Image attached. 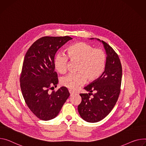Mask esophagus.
<instances>
[{
  "label": "esophagus",
  "mask_w": 146,
  "mask_h": 146,
  "mask_svg": "<svg viewBox=\"0 0 146 146\" xmlns=\"http://www.w3.org/2000/svg\"><path fill=\"white\" fill-rule=\"evenodd\" d=\"M69 92H70V96H72L73 95H74V92L72 91V90H69Z\"/></svg>",
  "instance_id": "esophagus-1"
}]
</instances>
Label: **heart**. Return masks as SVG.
<instances>
[{"label": "heart", "mask_w": 146, "mask_h": 146, "mask_svg": "<svg viewBox=\"0 0 146 146\" xmlns=\"http://www.w3.org/2000/svg\"><path fill=\"white\" fill-rule=\"evenodd\" d=\"M68 56L59 52L54 58L55 69L60 73L67 70L68 57L72 60L80 62L78 73H69L61 79V84L70 90H76L84 84L87 78L89 81H94L103 73L107 57L105 52L94 48L91 45L80 42L71 45L67 49Z\"/></svg>", "instance_id": "b5f03b06"}]
</instances>
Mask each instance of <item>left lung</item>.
<instances>
[{
    "mask_svg": "<svg viewBox=\"0 0 146 146\" xmlns=\"http://www.w3.org/2000/svg\"><path fill=\"white\" fill-rule=\"evenodd\" d=\"M96 39L102 43L107 54L105 70L96 80L84 88L89 93L80 94L82 100L77 108L82 118L90 123L101 121L111 112L120 94L122 76V65L116 53L107 43ZM93 91L95 93L92 95Z\"/></svg>",
    "mask_w": 146,
    "mask_h": 146,
    "instance_id": "obj_1",
    "label": "left lung"
}]
</instances>
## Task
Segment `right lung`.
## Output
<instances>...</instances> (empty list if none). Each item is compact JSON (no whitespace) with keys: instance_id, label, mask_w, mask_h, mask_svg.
I'll use <instances>...</instances> for the list:
<instances>
[{"instance_id":"obj_1","label":"right lung","mask_w":146,"mask_h":146,"mask_svg":"<svg viewBox=\"0 0 146 146\" xmlns=\"http://www.w3.org/2000/svg\"><path fill=\"white\" fill-rule=\"evenodd\" d=\"M72 39L69 36L42 37L25 55L20 79L22 94L29 109L42 121L56 117L70 96L65 87L56 92H49V90L58 83L54 66L56 53Z\"/></svg>"}]
</instances>
